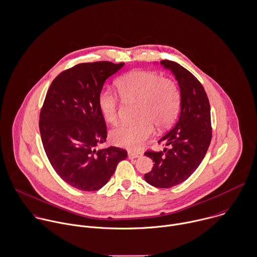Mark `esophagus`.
I'll return each instance as SVG.
<instances>
[{
	"instance_id": "34e87169",
	"label": "esophagus",
	"mask_w": 257,
	"mask_h": 257,
	"mask_svg": "<svg viewBox=\"0 0 257 257\" xmlns=\"http://www.w3.org/2000/svg\"><path fill=\"white\" fill-rule=\"evenodd\" d=\"M141 157H142L141 153H128V159L130 160L138 159V158H141Z\"/></svg>"
}]
</instances>
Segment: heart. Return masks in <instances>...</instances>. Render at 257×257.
Listing matches in <instances>:
<instances>
[{"mask_svg": "<svg viewBox=\"0 0 257 257\" xmlns=\"http://www.w3.org/2000/svg\"><path fill=\"white\" fill-rule=\"evenodd\" d=\"M117 88L123 100L138 102L137 123H122L110 133L111 142L127 150L139 149L154 133V124L164 130L176 118L181 102L179 87L171 79L151 71H132L117 80ZM98 108L108 123L118 119V100L110 89L98 94Z\"/></svg>", "mask_w": 257, "mask_h": 257, "instance_id": "1", "label": "heart"}]
</instances>
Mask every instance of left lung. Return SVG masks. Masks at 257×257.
I'll use <instances>...</instances> for the list:
<instances>
[{
  "mask_svg": "<svg viewBox=\"0 0 257 257\" xmlns=\"http://www.w3.org/2000/svg\"><path fill=\"white\" fill-rule=\"evenodd\" d=\"M175 77L181 94L180 114L171 131L159 143L166 148L162 152H146L155 166L145 174L148 183L169 188L186 180L198 168L211 141L210 104L199 81L179 64L161 61Z\"/></svg>",
  "mask_w": 257,
  "mask_h": 257,
  "instance_id": "1",
  "label": "left lung"
}]
</instances>
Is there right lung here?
<instances>
[{"mask_svg":"<svg viewBox=\"0 0 257 257\" xmlns=\"http://www.w3.org/2000/svg\"><path fill=\"white\" fill-rule=\"evenodd\" d=\"M123 65L84 63L64 71L53 81L41 109L39 126L46 155L61 178L80 190L102 187L127 157L119 148L95 149L107 136L98 94L106 79Z\"/></svg>","mask_w":257,"mask_h":257,"instance_id":"1","label":"right lung"}]
</instances>
